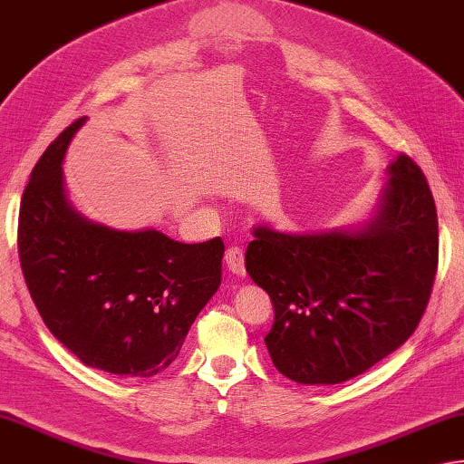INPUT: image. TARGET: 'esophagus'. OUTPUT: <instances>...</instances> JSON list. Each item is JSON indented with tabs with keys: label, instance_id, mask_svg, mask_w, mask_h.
Returning a JSON list of instances; mask_svg holds the SVG:
<instances>
[{
	"label": "esophagus",
	"instance_id": "obj_1",
	"mask_svg": "<svg viewBox=\"0 0 464 464\" xmlns=\"http://www.w3.org/2000/svg\"><path fill=\"white\" fill-rule=\"evenodd\" d=\"M224 260L228 264V270L236 276H244L246 274V266H244V252L238 246H230L228 250L224 254Z\"/></svg>",
	"mask_w": 464,
	"mask_h": 464
}]
</instances>
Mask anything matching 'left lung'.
<instances>
[{
  "instance_id": "1",
  "label": "left lung",
  "mask_w": 464,
  "mask_h": 464,
  "mask_svg": "<svg viewBox=\"0 0 464 464\" xmlns=\"http://www.w3.org/2000/svg\"><path fill=\"white\" fill-rule=\"evenodd\" d=\"M389 174L362 228H254L246 270L272 300L274 324L264 343L290 381H351L402 346L427 310L439 266L437 208L409 156L396 158Z\"/></svg>"
}]
</instances>
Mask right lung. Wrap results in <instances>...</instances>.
Returning a JSON list of instances; mask_svg holds the SVG:
<instances>
[{"label":"right lung","instance_id":"obj_1","mask_svg":"<svg viewBox=\"0 0 464 464\" xmlns=\"http://www.w3.org/2000/svg\"><path fill=\"white\" fill-rule=\"evenodd\" d=\"M83 120L65 128L32 169L17 224L22 272L45 326L83 364L154 376L176 361L218 290L224 242L113 230L75 212L62 162Z\"/></svg>","mask_w":464,"mask_h":464}]
</instances>
